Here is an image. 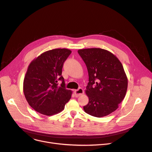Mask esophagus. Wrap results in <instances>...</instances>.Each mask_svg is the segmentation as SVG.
Returning <instances> with one entry per match:
<instances>
[{"instance_id":"esophagus-1","label":"esophagus","mask_w":152,"mask_h":152,"mask_svg":"<svg viewBox=\"0 0 152 152\" xmlns=\"http://www.w3.org/2000/svg\"><path fill=\"white\" fill-rule=\"evenodd\" d=\"M75 95L76 97L80 96V95H83L84 94V90L82 88H79L77 90L75 91Z\"/></svg>"}]
</instances>
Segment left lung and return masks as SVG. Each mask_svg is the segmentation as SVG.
Segmentation results:
<instances>
[{
    "instance_id": "8db88e82",
    "label": "left lung",
    "mask_w": 152,
    "mask_h": 152,
    "mask_svg": "<svg viewBox=\"0 0 152 152\" xmlns=\"http://www.w3.org/2000/svg\"><path fill=\"white\" fill-rule=\"evenodd\" d=\"M77 52L89 73L85 91L89 103L84 107V111L97 118L111 114L119 107L127 89L122 63L113 53L100 48L79 49Z\"/></svg>"
}]
</instances>
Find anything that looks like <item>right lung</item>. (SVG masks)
Returning <instances> with one entry per match:
<instances>
[{
	"mask_svg": "<svg viewBox=\"0 0 152 152\" xmlns=\"http://www.w3.org/2000/svg\"><path fill=\"white\" fill-rule=\"evenodd\" d=\"M67 49H55L41 53L28 66L23 81V92L29 105L46 116L59 113L70 100L61 76L63 63L71 54ZM61 80L58 86L57 83Z\"/></svg>",
	"mask_w": 152,
	"mask_h": 152,
	"instance_id": "add662e5",
	"label": "right lung"
}]
</instances>
